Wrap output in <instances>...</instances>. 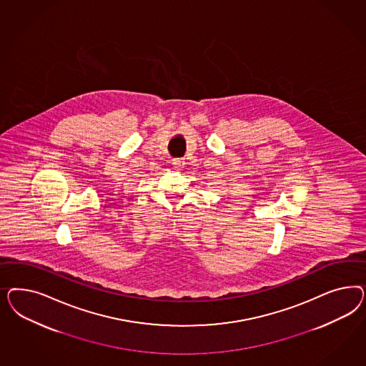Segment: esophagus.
<instances>
[{"label": "esophagus", "instance_id": "esophagus-1", "mask_svg": "<svg viewBox=\"0 0 366 366\" xmlns=\"http://www.w3.org/2000/svg\"><path fill=\"white\" fill-rule=\"evenodd\" d=\"M173 167L176 169V170H181L182 167H185V161L184 159H181V158H176V159H173Z\"/></svg>", "mask_w": 366, "mask_h": 366}]
</instances>
